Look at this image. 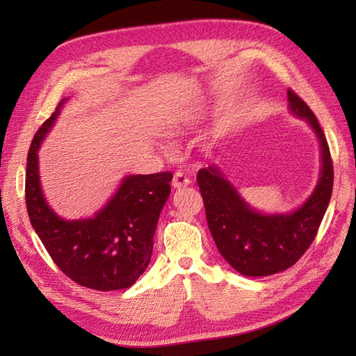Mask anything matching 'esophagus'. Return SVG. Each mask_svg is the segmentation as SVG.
<instances>
[{"instance_id": "esophagus-1", "label": "esophagus", "mask_w": 356, "mask_h": 356, "mask_svg": "<svg viewBox=\"0 0 356 356\" xmlns=\"http://www.w3.org/2000/svg\"><path fill=\"white\" fill-rule=\"evenodd\" d=\"M191 184V180L188 179L184 172H180V171H177V172H174V177H172V186L174 188H184V186H188Z\"/></svg>"}]
</instances>
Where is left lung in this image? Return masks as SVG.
Masks as SVG:
<instances>
[{
	"mask_svg": "<svg viewBox=\"0 0 356 356\" xmlns=\"http://www.w3.org/2000/svg\"><path fill=\"white\" fill-rule=\"evenodd\" d=\"M287 99L292 115L307 120L321 147L320 180L298 209L289 214L257 213L240 197L218 166L211 165L197 172L208 228L218 252L246 277L277 274L300 260L318 232L334 188V165L318 120L291 88Z\"/></svg>",
	"mask_w": 356,
	"mask_h": 356,
	"instance_id": "8db88e82",
	"label": "left lung"
}]
</instances>
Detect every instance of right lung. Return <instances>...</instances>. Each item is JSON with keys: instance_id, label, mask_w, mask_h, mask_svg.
<instances>
[{"instance_id": "right-lung-1", "label": "right lung", "mask_w": 356, "mask_h": 356, "mask_svg": "<svg viewBox=\"0 0 356 356\" xmlns=\"http://www.w3.org/2000/svg\"><path fill=\"white\" fill-rule=\"evenodd\" d=\"M63 104L59 102L36 131L27 154L26 205L30 223L51 260L74 283L105 292L127 289L149 264L156 226L170 197L172 174L127 176L93 218L64 220L45 202L38 171V149Z\"/></svg>"}]
</instances>
